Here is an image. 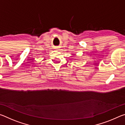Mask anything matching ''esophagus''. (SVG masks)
Segmentation results:
<instances>
[{
	"instance_id": "obj_1",
	"label": "esophagus",
	"mask_w": 125,
	"mask_h": 125,
	"mask_svg": "<svg viewBox=\"0 0 125 125\" xmlns=\"http://www.w3.org/2000/svg\"><path fill=\"white\" fill-rule=\"evenodd\" d=\"M55 49H56V50H59V48H58V47H56V48H55Z\"/></svg>"
}]
</instances>
